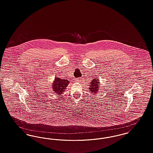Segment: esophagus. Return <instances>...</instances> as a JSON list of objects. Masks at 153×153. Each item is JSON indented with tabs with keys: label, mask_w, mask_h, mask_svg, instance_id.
<instances>
[{
	"label": "esophagus",
	"mask_w": 153,
	"mask_h": 153,
	"mask_svg": "<svg viewBox=\"0 0 153 153\" xmlns=\"http://www.w3.org/2000/svg\"><path fill=\"white\" fill-rule=\"evenodd\" d=\"M81 78H77V79H75V81H76V82H81Z\"/></svg>",
	"instance_id": "1"
}]
</instances>
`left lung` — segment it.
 <instances>
[{"mask_svg": "<svg viewBox=\"0 0 153 153\" xmlns=\"http://www.w3.org/2000/svg\"><path fill=\"white\" fill-rule=\"evenodd\" d=\"M90 85V88L88 89L91 93H97V91L99 90V79H94L91 81Z\"/></svg>", "mask_w": 153, "mask_h": 153, "instance_id": "1", "label": "left lung"}]
</instances>
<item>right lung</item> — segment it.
<instances>
[{
  "label": "right lung",
  "mask_w": 153,
  "mask_h": 153,
  "mask_svg": "<svg viewBox=\"0 0 153 153\" xmlns=\"http://www.w3.org/2000/svg\"><path fill=\"white\" fill-rule=\"evenodd\" d=\"M69 81L67 79L56 77L53 83V88L56 94H62L67 87Z\"/></svg>",
  "instance_id": "1"
}]
</instances>
